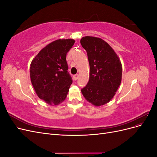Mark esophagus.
Listing matches in <instances>:
<instances>
[{
  "mask_svg": "<svg viewBox=\"0 0 157 157\" xmlns=\"http://www.w3.org/2000/svg\"><path fill=\"white\" fill-rule=\"evenodd\" d=\"M78 77H79V75H78V74L75 75L73 76V78H74L75 80H77L78 78Z\"/></svg>",
  "mask_w": 157,
  "mask_h": 157,
  "instance_id": "obj_1",
  "label": "esophagus"
}]
</instances>
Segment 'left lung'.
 Masks as SVG:
<instances>
[{
	"label": "left lung",
	"mask_w": 157,
	"mask_h": 157,
	"mask_svg": "<svg viewBox=\"0 0 157 157\" xmlns=\"http://www.w3.org/2000/svg\"><path fill=\"white\" fill-rule=\"evenodd\" d=\"M86 50L90 78L81 90L86 100L95 106L109 103L115 95L122 80V64L115 52L100 38L86 36L80 40Z\"/></svg>",
	"instance_id": "left-lung-1"
}]
</instances>
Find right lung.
<instances>
[{"instance_id":"obj_1","label":"right lung","mask_w":157,"mask_h":157,"mask_svg":"<svg viewBox=\"0 0 157 157\" xmlns=\"http://www.w3.org/2000/svg\"><path fill=\"white\" fill-rule=\"evenodd\" d=\"M73 39H58L51 42L31 61V81L38 97L50 105L62 103L72 84L66 61Z\"/></svg>"}]
</instances>
